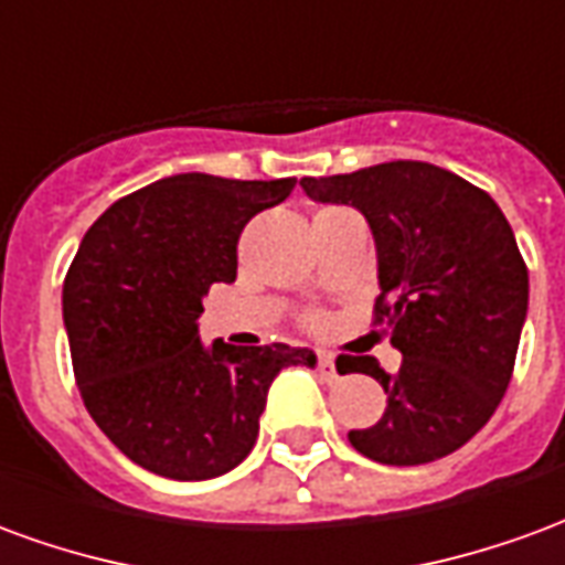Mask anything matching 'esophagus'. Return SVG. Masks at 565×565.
Listing matches in <instances>:
<instances>
[{
	"mask_svg": "<svg viewBox=\"0 0 565 565\" xmlns=\"http://www.w3.org/2000/svg\"><path fill=\"white\" fill-rule=\"evenodd\" d=\"M315 369H318V375L327 381V384L339 381V372H335V360H332L330 354H318V363H315Z\"/></svg>",
	"mask_w": 565,
	"mask_h": 565,
	"instance_id": "obj_1",
	"label": "esophagus"
}]
</instances>
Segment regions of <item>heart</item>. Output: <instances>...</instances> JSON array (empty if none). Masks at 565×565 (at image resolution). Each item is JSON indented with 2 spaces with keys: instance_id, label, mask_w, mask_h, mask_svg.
Returning <instances> with one entry per match:
<instances>
[{
  "instance_id": "1",
  "label": "heart",
  "mask_w": 565,
  "mask_h": 565,
  "mask_svg": "<svg viewBox=\"0 0 565 565\" xmlns=\"http://www.w3.org/2000/svg\"><path fill=\"white\" fill-rule=\"evenodd\" d=\"M320 323H323V320H320V318H311V327H320Z\"/></svg>"
}]
</instances>
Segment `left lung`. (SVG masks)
<instances>
[{
	"mask_svg": "<svg viewBox=\"0 0 565 565\" xmlns=\"http://www.w3.org/2000/svg\"><path fill=\"white\" fill-rule=\"evenodd\" d=\"M302 190L363 211L379 247L372 323L391 327L403 354L393 379L375 356L356 366L387 408L348 441L387 466L448 457L490 420L514 372L530 275L505 214L481 186L417 160L302 178Z\"/></svg>",
	"mask_w": 565,
	"mask_h": 565,
	"instance_id": "8db88e82",
	"label": "left lung"
}]
</instances>
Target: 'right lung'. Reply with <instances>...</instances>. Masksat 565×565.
Listing matches in <instances>:
<instances>
[{
    "mask_svg": "<svg viewBox=\"0 0 565 565\" xmlns=\"http://www.w3.org/2000/svg\"><path fill=\"white\" fill-rule=\"evenodd\" d=\"M296 178L233 181L186 172L117 199L93 223L63 284L72 369L87 412L162 478L205 481L245 460L290 344L199 342L202 296L235 281L238 235L294 193Z\"/></svg>",
    "mask_w": 565,
    "mask_h": 565,
    "instance_id": "right-lung-1",
    "label": "right lung"
}]
</instances>
